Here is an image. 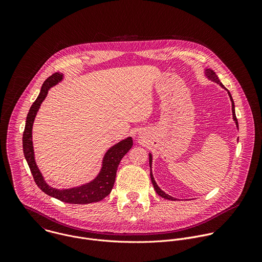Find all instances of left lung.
<instances>
[{
	"label": "left lung",
	"mask_w": 262,
	"mask_h": 262,
	"mask_svg": "<svg viewBox=\"0 0 262 262\" xmlns=\"http://www.w3.org/2000/svg\"><path fill=\"white\" fill-rule=\"evenodd\" d=\"M204 73H205V76H206V78H207L208 80H210V81H212V82L219 84L222 88L227 90L225 87H224V85L220 82L217 76H216L215 72H214L212 69L206 68L205 71H204ZM227 91H228V90H227ZM228 95H229L230 100H231V103H232V116H233V120H234V122H235V124H236V126H237V128H238V122H237V119H236V116H235V110H234V101H233L232 96H231V94H230L229 91H228ZM151 165H152V156H151V154H149V166H150V178H151V182H152V184H154V188H155L156 192L158 193V195H160L161 197H163V198H165V199H168V200H172V201L177 200L176 198H174V197H172V196L166 194L164 191H162V189H160V186L157 184V182H156V180H155V177H154V175H152V172H151Z\"/></svg>",
	"instance_id": "1"
}]
</instances>
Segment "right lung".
Here are the masks:
<instances>
[{
	"mask_svg": "<svg viewBox=\"0 0 262 262\" xmlns=\"http://www.w3.org/2000/svg\"><path fill=\"white\" fill-rule=\"evenodd\" d=\"M63 80V73L56 72L49 77L42 84L40 93L33 102L27 116L26 126L23 135V149L25 159L29 165L33 178L38 188L47 195L54 197L60 201L71 204H89L98 202L105 198L113 189L117 168L122 158L128 152L133 146V139L128 137L114 146H112L105 152L102 159V165L97 176L88 183L71 189L59 190L49 185L45 180L39 168L37 167L34 156V147L32 142V128L35 117L37 115L42 101L48 95L50 88L57 85Z\"/></svg>",
	"mask_w": 262,
	"mask_h": 262,
	"instance_id": "1",
	"label": "right lung"
}]
</instances>
